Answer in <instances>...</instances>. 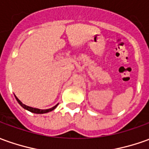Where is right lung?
Masks as SVG:
<instances>
[{
  "label": "right lung",
  "instance_id": "1",
  "mask_svg": "<svg viewBox=\"0 0 149 149\" xmlns=\"http://www.w3.org/2000/svg\"><path fill=\"white\" fill-rule=\"evenodd\" d=\"M15 98H16V100L18 102V104L21 105L22 107L24 108L26 110H28V111L31 112V113H49L50 111H53V109H55V108L57 107L58 104H56L55 106H53V108H51V109H36V108H32V107H30V106H27V105H26V104H22L20 100H18V98L15 96Z\"/></svg>",
  "mask_w": 149,
  "mask_h": 149
}]
</instances>
